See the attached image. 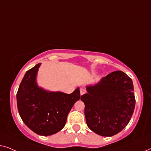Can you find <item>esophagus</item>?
Wrapping results in <instances>:
<instances>
[{"label":"esophagus","instance_id":"34e87169","mask_svg":"<svg viewBox=\"0 0 151 151\" xmlns=\"http://www.w3.org/2000/svg\"><path fill=\"white\" fill-rule=\"evenodd\" d=\"M86 90L84 89V88H80V95H84V93H86Z\"/></svg>","mask_w":151,"mask_h":151}]
</instances>
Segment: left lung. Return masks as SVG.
<instances>
[{"mask_svg": "<svg viewBox=\"0 0 151 151\" xmlns=\"http://www.w3.org/2000/svg\"><path fill=\"white\" fill-rule=\"evenodd\" d=\"M82 95L88 127L101 136L111 137L127 127L135 105L131 78L121 71H113Z\"/></svg>", "mask_w": 151, "mask_h": 151, "instance_id": "8db88e82", "label": "left lung"}]
</instances>
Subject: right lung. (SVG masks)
I'll use <instances>...</instances> for the list:
<instances>
[{
    "mask_svg": "<svg viewBox=\"0 0 151 151\" xmlns=\"http://www.w3.org/2000/svg\"><path fill=\"white\" fill-rule=\"evenodd\" d=\"M40 63L26 72L18 88L16 99L23 122L40 135H51L65 127L67 115L81 98L79 88L71 94L49 92L39 88L36 77Z\"/></svg>",
    "mask_w": 151,
    "mask_h": 151,
    "instance_id": "obj_1",
    "label": "right lung"
}]
</instances>
